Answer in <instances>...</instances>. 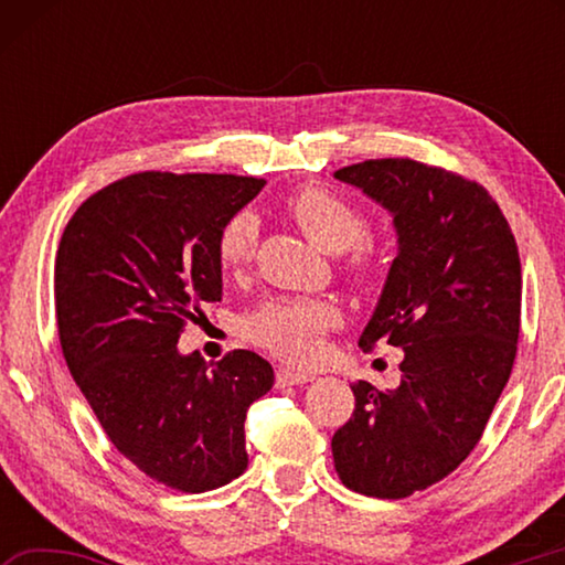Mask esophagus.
Wrapping results in <instances>:
<instances>
[{
	"mask_svg": "<svg viewBox=\"0 0 565 565\" xmlns=\"http://www.w3.org/2000/svg\"><path fill=\"white\" fill-rule=\"evenodd\" d=\"M317 374H311V371H299V369H289V366H281L276 371V384L279 386H299L306 384V381H313Z\"/></svg>",
	"mask_w": 565,
	"mask_h": 565,
	"instance_id": "34e87169",
	"label": "esophagus"
}]
</instances>
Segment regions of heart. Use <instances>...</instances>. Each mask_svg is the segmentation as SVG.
Returning <instances> with one entry per match:
<instances>
[{"label": "heart", "mask_w": 565, "mask_h": 565, "mask_svg": "<svg viewBox=\"0 0 565 565\" xmlns=\"http://www.w3.org/2000/svg\"><path fill=\"white\" fill-rule=\"evenodd\" d=\"M289 214L303 234L323 252H347L356 271L371 266V246L366 242L369 222L349 199L327 186H306L286 202ZM259 248V216L252 209H238L226 216L216 232V259L228 274H242L252 266ZM341 311L329 299H291L274 296L264 299L242 323L244 337L286 361L306 363L321 351L327 331L339 327Z\"/></svg>", "instance_id": "obj_1"}]
</instances>
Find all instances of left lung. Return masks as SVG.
<instances>
[{"label":"left lung","instance_id":"8db88e82","mask_svg":"<svg viewBox=\"0 0 565 565\" xmlns=\"http://www.w3.org/2000/svg\"><path fill=\"white\" fill-rule=\"evenodd\" d=\"M394 216L398 256L359 347L404 349L401 384L351 386L356 408L331 438L343 486L406 499L446 478L481 441L511 376L521 329V259L481 184L414 159L339 169Z\"/></svg>","mask_w":565,"mask_h":565}]
</instances>
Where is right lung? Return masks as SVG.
<instances>
[{
  "mask_svg": "<svg viewBox=\"0 0 565 565\" xmlns=\"http://www.w3.org/2000/svg\"><path fill=\"white\" fill-rule=\"evenodd\" d=\"M236 174L141 171L92 194L54 264L62 353L114 448L151 481L218 489L248 463L246 411L271 363L236 349L206 363L177 341L204 301H222L216 232L264 189Z\"/></svg>",
  "mask_w": 565,
  "mask_h": 565,
  "instance_id": "obj_1",
  "label": "right lung"
}]
</instances>
